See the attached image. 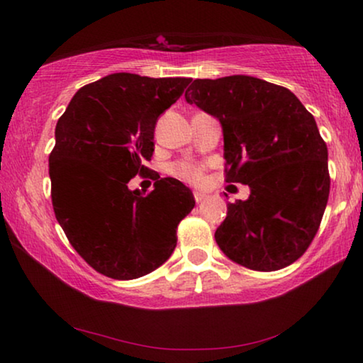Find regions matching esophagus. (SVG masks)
<instances>
[{"mask_svg": "<svg viewBox=\"0 0 363 363\" xmlns=\"http://www.w3.org/2000/svg\"><path fill=\"white\" fill-rule=\"evenodd\" d=\"M193 196H195V201L196 203H201L206 198L205 193H201V191H195V193H193Z\"/></svg>", "mask_w": 363, "mask_h": 363, "instance_id": "esophagus-1", "label": "esophagus"}]
</instances>
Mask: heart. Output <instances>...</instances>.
Segmentation results:
<instances>
[{
  "instance_id": "b5f03b06",
  "label": "heart",
  "mask_w": 363,
  "mask_h": 363,
  "mask_svg": "<svg viewBox=\"0 0 363 363\" xmlns=\"http://www.w3.org/2000/svg\"><path fill=\"white\" fill-rule=\"evenodd\" d=\"M170 173L173 177L180 178V180H183V182L191 183V185H198V183L203 180L201 167L196 165V163H193V162H188V160L173 163L170 168Z\"/></svg>"
}]
</instances>
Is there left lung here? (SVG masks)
<instances>
[{"instance_id": "8db88e82", "label": "left lung", "mask_w": 363, "mask_h": 363, "mask_svg": "<svg viewBox=\"0 0 363 363\" xmlns=\"http://www.w3.org/2000/svg\"><path fill=\"white\" fill-rule=\"evenodd\" d=\"M185 99L221 123L226 182L251 188L246 201L228 203L220 250L247 269L292 264L314 240L330 190L312 113L289 89L251 76L195 79Z\"/></svg>"}]
</instances>
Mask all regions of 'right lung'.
<instances>
[{
  "instance_id": "add662e5",
  "label": "right lung",
  "mask_w": 363,
  "mask_h": 363,
  "mask_svg": "<svg viewBox=\"0 0 363 363\" xmlns=\"http://www.w3.org/2000/svg\"><path fill=\"white\" fill-rule=\"evenodd\" d=\"M190 84L185 77L117 72L79 89L56 125L49 155L54 215L79 256L118 281L155 271L177 246V228L195 206L188 186L147 173L154 190H128L150 170L157 118Z\"/></svg>"
}]
</instances>
